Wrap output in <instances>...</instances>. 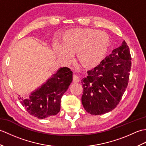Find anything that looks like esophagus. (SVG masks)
<instances>
[{
	"label": "esophagus",
	"mask_w": 146,
	"mask_h": 146,
	"mask_svg": "<svg viewBox=\"0 0 146 146\" xmlns=\"http://www.w3.org/2000/svg\"><path fill=\"white\" fill-rule=\"evenodd\" d=\"M73 79L74 82H80V76L78 75H76V74H75V73L73 75Z\"/></svg>",
	"instance_id": "1"
}]
</instances>
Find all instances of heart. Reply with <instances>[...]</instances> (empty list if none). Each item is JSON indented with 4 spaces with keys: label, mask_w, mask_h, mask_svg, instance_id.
I'll use <instances>...</instances> for the list:
<instances>
[{
    "label": "heart",
    "mask_w": 146,
    "mask_h": 146,
    "mask_svg": "<svg viewBox=\"0 0 146 146\" xmlns=\"http://www.w3.org/2000/svg\"><path fill=\"white\" fill-rule=\"evenodd\" d=\"M110 44L107 34L92 29H75L65 34L63 44H56L58 56L70 61L71 53L77 52V58L83 66L92 67L104 58Z\"/></svg>",
    "instance_id": "obj_1"
}]
</instances>
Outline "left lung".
<instances>
[{
  "mask_svg": "<svg viewBox=\"0 0 146 146\" xmlns=\"http://www.w3.org/2000/svg\"><path fill=\"white\" fill-rule=\"evenodd\" d=\"M131 55L123 41L120 47L87 71L82 80L83 106L92 115H102L115 108L127 87L131 68Z\"/></svg>",
  "mask_w": 146,
  "mask_h": 146,
  "instance_id": "left-lung-1",
  "label": "left lung"
}]
</instances>
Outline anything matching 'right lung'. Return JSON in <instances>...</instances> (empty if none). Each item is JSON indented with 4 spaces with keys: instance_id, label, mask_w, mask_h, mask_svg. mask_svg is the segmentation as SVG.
Masks as SVG:
<instances>
[{
    "instance_id": "right-lung-1",
    "label": "right lung",
    "mask_w": 146,
    "mask_h": 146,
    "mask_svg": "<svg viewBox=\"0 0 146 146\" xmlns=\"http://www.w3.org/2000/svg\"><path fill=\"white\" fill-rule=\"evenodd\" d=\"M72 80L73 71L61 68L28 98H20L21 103L30 115L38 119L56 115L60 111L62 96Z\"/></svg>"
}]
</instances>
